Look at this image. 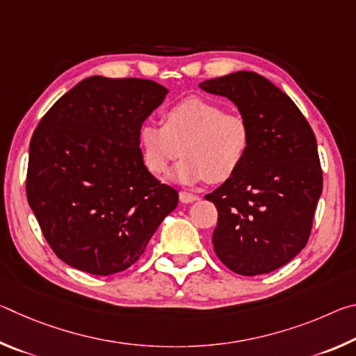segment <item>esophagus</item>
<instances>
[{
  "label": "esophagus",
  "mask_w": 356,
  "mask_h": 356,
  "mask_svg": "<svg viewBox=\"0 0 356 356\" xmlns=\"http://www.w3.org/2000/svg\"><path fill=\"white\" fill-rule=\"evenodd\" d=\"M179 200L182 201V202H185V204H190L193 201H196L197 196L196 195H191V193H186V191H180L179 193Z\"/></svg>",
  "instance_id": "1"
}]
</instances>
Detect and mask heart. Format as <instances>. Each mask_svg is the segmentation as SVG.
I'll return each mask as SVG.
<instances>
[{
  "instance_id": "heart-1",
  "label": "heart",
  "mask_w": 356,
  "mask_h": 356,
  "mask_svg": "<svg viewBox=\"0 0 356 356\" xmlns=\"http://www.w3.org/2000/svg\"><path fill=\"white\" fill-rule=\"evenodd\" d=\"M163 122H146L140 129L144 163L155 176H163L184 155L172 171L176 182L193 185L207 179L221 184L238 171L248 154L251 131L246 119L207 99L190 95L176 102L165 111Z\"/></svg>"
}]
</instances>
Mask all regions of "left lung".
I'll use <instances>...</instances> for the list:
<instances>
[{
	"label": "left lung",
	"instance_id": "8db88e82",
	"mask_svg": "<svg viewBox=\"0 0 356 356\" xmlns=\"http://www.w3.org/2000/svg\"><path fill=\"white\" fill-rule=\"evenodd\" d=\"M200 88L234 102L251 131L242 166L206 196L218 210L213 250L238 275L270 273L308 243L323 186L314 131L292 99L254 72Z\"/></svg>",
	"mask_w": 356,
	"mask_h": 356
}]
</instances>
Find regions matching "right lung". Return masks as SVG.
<instances>
[{
  "instance_id": "add662e5",
  "label": "right lung",
  "mask_w": 356,
  "mask_h": 356,
  "mask_svg": "<svg viewBox=\"0 0 356 356\" xmlns=\"http://www.w3.org/2000/svg\"><path fill=\"white\" fill-rule=\"evenodd\" d=\"M168 89L143 78L89 76L65 92L34 130L26 196L45 240L74 268L127 270L179 193L144 166L140 129Z\"/></svg>"
}]
</instances>
